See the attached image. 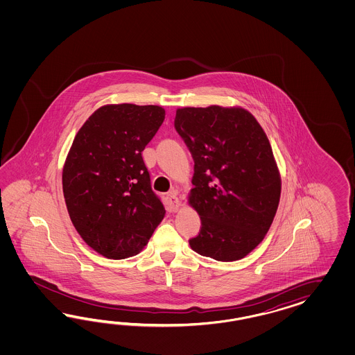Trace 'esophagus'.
Here are the masks:
<instances>
[{
  "label": "esophagus",
  "mask_w": 355,
  "mask_h": 355,
  "mask_svg": "<svg viewBox=\"0 0 355 355\" xmlns=\"http://www.w3.org/2000/svg\"><path fill=\"white\" fill-rule=\"evenodd\" d=\"M168 203H169V207H171V209L172 211H178V208L181 207V202H180V199H178V190L177 189H173L172 191L169 193V200H168Z\"/></svg>",
  "instance_id": "34e87169"
}]
</instances>
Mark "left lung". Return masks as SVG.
<instances>
[{
  "label": "left lung",
  "instance_id": "obj_1",
  "mask_svg": "<svg viewBox=\"0 0 355 355\" xmlns=\"http://www.w3.org/2000/svg\"><path fill=\"white\" fill-rule=\"evenodd\" d=\"M174 128L193 155L189 203L200 216L195 252L218 261L245 258L276 215L281 178L268 138L242 107H181Z\"/></svg>",
  "mask_w": 355,
  "mask_h": 355
}]
</instances>
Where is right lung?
Listing matches in <instances>:
<instances>
[{
	"label": "right lung",
	"mask_w": 355,
	"mask_h": 355,
	"mask_svg": "<svg viewBox=\"0 0 355 355\" xmlns=\"http://www.w3.org/2000/svg\"><path fill=\"white\" fill-rule=\"evenodd\" d=\"M164 119L157 105H104L69 150L62 172L67 212L79 236L105 258L138 254L165 216L141 156Z\"/></svg>",
	"instance_id": "right-lung-1"
}]
</instances>
